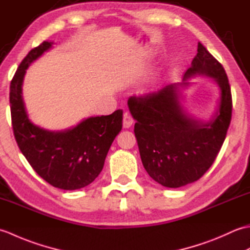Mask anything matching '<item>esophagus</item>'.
I'll return each mask as SVG.
<instances>
[{
  "label": "esophagus",
  "instance_id": "34e87169",
  "mask_svg": "<svg viewBox=\"0 0 250 250\" xmlns=\"http://www.w3.org/2000/svg\"><path fill=\"white\" fill-rule=\"evenodd\" d=\"M133 122H134L133 118H132V117L128 113H125L124 115V128L129 129L130 126L133 125Z\"/></svg>",
  "mask_w": 250,
  "mask_h": 250
}]
</instances>
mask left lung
Here are the masks:
<instances>
[{
	"label": "left lung",
	"instance_id": "1",
	"mask_svg": "<svg viewBox=\"0 0 250 250\" xmlns=\"http://www.w3.org/2000/svg\"><path fill=\"white\" fill-rule=\"evenodd\" d=\"M196 75L208 76L221 90L217 109L207 122L188 114L180 102L181 90ZM128 106L146 172L164 187L179 188L200 179L218 155L231 121V88L225 68L199 42L182 83L131 97Z\"/></svg>",
	"mask_w": 250,
	"mask_h": 250
}]
</instances>
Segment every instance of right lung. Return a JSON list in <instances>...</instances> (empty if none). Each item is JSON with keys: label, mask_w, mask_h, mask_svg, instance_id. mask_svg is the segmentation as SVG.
Listing matches in <instances>:
<instances>
[{"label": "right lung", "mask_w": 250, "mask_h": 250, "mask_svg": "<svg viewBox=\"0 0 250 250\" xmlns=\"http://www.w3.org/2000/svg\"><path fill=\"white\" fill-rule=\"evenodd\" d=\"M54 42L32 49L10 83L9 103L16 142L30 166L56 188L76 190L99 176L111 143L122 128V110L108 116L89 117L75 126L49 131L34 125L26 113L22 84L28 67L48 51Z\"/></svg>", "instance_id": "1"}]
</instances>
